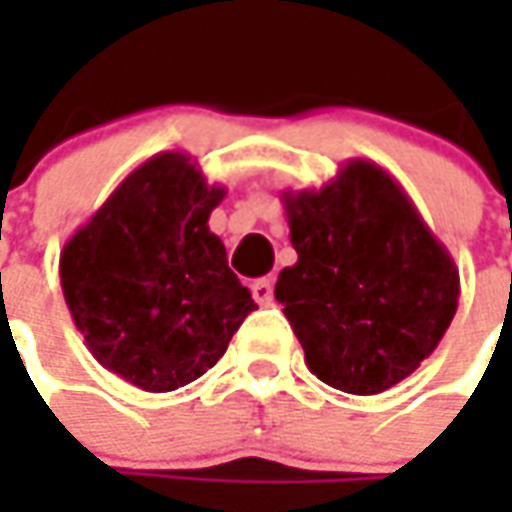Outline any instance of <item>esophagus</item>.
I'll return each instance as SVG.
<instances>
[{
  "label": "esophagus",
  "mask_w": 512,
  "mask_h": 512,
  "mask_svg": "<svg viewBox=\"0 0 512 512\" xmlns=\"http://www.w3.org/2000/svg\"><path fill=\"white\" fill-rule=\"evenodd\" d=\"M250 290H253V299L259 302V305H270L273 302V279H256L253 285H250Z\"/></svg>",
  "instance_id": "1"
}]
</instances>
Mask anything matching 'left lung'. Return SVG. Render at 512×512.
Masks as SVG:
<instances>
[{"label": "left lung", "instance_id": "left-lung-1", "mask_svg": "<svg viewBox=\"0 0 512 512\" xmlns=\"http://www.w3.org/2000/svg\"><path fill=\"white\" fill-rule=\"evenodd\" d=\"M296 265L276 299L310 373L373 396L407 379L439 347L459 307V267L402 185L350 159L319 190H285Z\"/></svg>", "mask_w": 512, "mask_h": 512}]
</instances>
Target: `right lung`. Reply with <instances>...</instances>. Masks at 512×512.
Instances as JSON below:
<instances>
[{"mask_svg": "<svg viewBox=\"0 0 512 512\" xmlns=\"http://www.w3.org/2000/svg\"><path fill=\"white\" fill-rule=\"evenodd\" d=\"M225 187L182 150L150 156L70 236L59 279L93 359L148 393L207 373L256 302L207 219Z\"/></svg>", "mask_w": 512, "mask_h": 512, "instance_id": "right-lung-1", "label": "right lung"}]
</instances>
